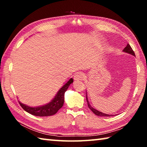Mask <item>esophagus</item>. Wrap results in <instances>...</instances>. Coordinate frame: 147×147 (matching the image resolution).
I'll use <instances>...</instances> for the list:
<instances>
[{
    "label": "esophagus",
    "instance_id": "esophagus-1",
    "mask_svg": "<svg viewBox=\"0 0 147 147\" xmlns=\"http://www.w3.org/2000/svg\"><path fill=\"white\" fill-rule=\"evenodd\" d=\"M85 78V74L82 72H78L74 76V80H83Z\"/></svg>",
    "mask_w": 147,
    "mask_h": 147
}]
</instances>
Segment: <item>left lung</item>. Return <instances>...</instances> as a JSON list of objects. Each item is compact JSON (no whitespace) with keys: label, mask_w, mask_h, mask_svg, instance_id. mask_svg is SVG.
<instances>
[{"label":"left lung","mask_w":147,"mask_h":147,"mask_svg":"<svg viewBox=\"0 0 147 147\" xmlns=\"http://www.w3.org/2000/svg\"><path fill=\"white\" fill-rule=\"evenodd\" d=\"M123 52H124V53H128V54H131V55H133L134 56H136L135 53H134V51L132 50V49H131V47H130V45L129 44H127V45H126V47L123 49ZM86 99H87V102H88V105L89 108L91 110L93 111V112L94 114H95V115H98V116H101V117H110V116H113L112 115H108V114L104 113L102 112H100V111L96 110V109L93 108V107H92L90 105V104H89V101H88V97H87V96H86Z\"/></svg>","instance_id":"obj_1"}]
</instances>
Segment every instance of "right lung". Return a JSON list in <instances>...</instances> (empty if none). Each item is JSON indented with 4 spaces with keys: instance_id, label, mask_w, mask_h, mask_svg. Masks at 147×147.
Returning <instances> with one entry per match:
<instances>
[{
    "instance_id": "1",
    "label": "right lung",
    "mask_w": 147,
    "mask_h": 147,
    "mask_svg": "<svg viewBox=\"0 0 147 147\" xmlns=\"http://www.w3.org/2000/svg\"><path fill=\"white\" fill-rule=\"evenodd\" d=\"M73 82V78H71L62 88L58 91L55 97L52 100L51 102L47 104L38 107H30L25 104L19 102V104L26 112L32 114L33 115L39 117L51 116L58 112V111L63 105L64 102V94L68 89L69 86Z\"/></svg>"
}]
</instances>
